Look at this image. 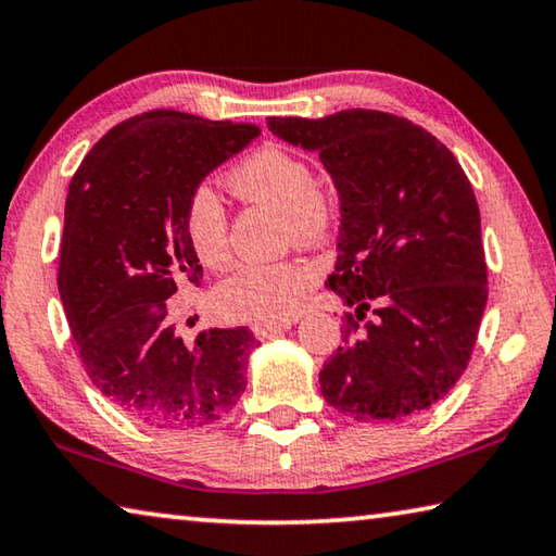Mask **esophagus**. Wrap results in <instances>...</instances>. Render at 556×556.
Returning a JSON list of instances; mask_svg holds the SVG:
<instances>
[{
    "label": "esophagus",
    "mask_w": 556,
    "mask_h": 556,
    "mask_svg": "<svg viewBox=\"0 0 556 556\" xmlns=\"http://www.w3.org/2000/svg\"><path fill=\"white\" fill-rule=\"evenodd\" d=\"M294 324V321H281V324H255L252 326V331L260 338V341H267V338H275L281 331H287V328Z\"/></svg>",
    "instance_id": "1"
}]
</instances>
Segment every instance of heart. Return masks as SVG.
<instances>
[{"label": "heart", "mask_w": 556, "mask_h": 556, "mask_svg": "<svg viewBox=\"0 0 556 556\" xmlns=\"http://www.w3.org/2000/svg\"><path fill=\"white\" fill-rule=\"evenodd\" d=\"M230 191L242 201L265 203L287 220V238L314 242L333 223V195L316 184L306 159L267 144L250 154L228 176ZM184 230L203 265L228 262V218L208 186L195 188L186 203ZM316 281V267L306 260L248 262L220 281L215 299L223 312L257 324H281L294 316Z\"/></svg>", "instance_id": "heart-1"}]
</instances>
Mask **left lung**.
<instances>
[{"label": "left lung", "mask_w": 556, "mask_h": 556, "mask_svg": "<svg viewBox=\"0 0 556 556\" xmlns=\"http://www.w3.org/2000/svg\"><path fill=\"white\" fill-rule=\"evenodd\" d=\"M267 129L318 154L341 201L326 287L353 314L318 372L324 400L357 421L417 417L466 370L488 299L464 168L427 129L388 112L269 117Z\"/></svg>", "instance_id": "8db88e82"}]
</instances>
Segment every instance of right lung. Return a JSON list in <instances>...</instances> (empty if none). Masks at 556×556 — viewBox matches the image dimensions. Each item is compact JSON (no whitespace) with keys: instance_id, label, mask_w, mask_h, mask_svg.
Returning a JSON list of instances; mask_svg holds the SVG:
<instances>
[{"instance_id":"add662e5","label":"right lung","mask_w":556,"mask_h":556,"mask_svg":"<svg viewBox=\"0 0 556 556\" xmlns=\"http://www.w3.org/2000/svg\"><path fill=\"white\" fill-rule=\"evenodd\" d=\"M260 135L252 125L152 110L112 127L65 199L59 291L90 382L152 427H203L244 392L248 326L211 328L191 345L168 318L203 267L184 213L213 168Z\"/></svg>"}]
</instances>
